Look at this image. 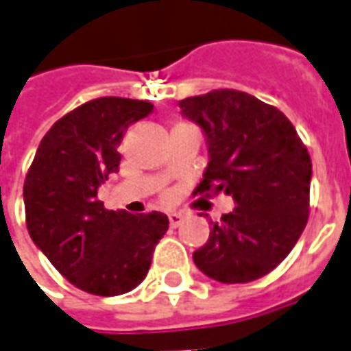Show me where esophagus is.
Here are the masks:
<instances>
[{
  "instance_id": "1",
  "label": "esophagus",
  "mask_w": 351,
  "mask_h": 351,
  "mask_svg": "<svg viewBox=\"0 0 351 351\" xmlns=\"http://www.w3.org/2000/svg\"><path fill=\"white\" fill-rule=\"evenodd\" d=\"M184 216L180 213H171L169 214V223H171V228H178L180 223H182Z\"/></svg>"
}]
</instances>
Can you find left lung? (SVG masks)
Masks as SVG:
<instances>
[{
	"instance_id": "8db88e82",
	"label": "left lung",
	"mask_w": 351,
	"mask_h": 351,
	"mask_svg": "<svg viewBox=\"0 0 351 351\" xmlns=\"http://www.w3.org/2000/svg\"><path fill=\"white\" fill-rule=\"evenodd\" d=\"M178 107L201 128L208 148L197 191H223L237 205L210 221V237L193 261L223 284L261 278L286 259L308 220L306 146L278 108L246 92L214 90Z\"/></svg>"
}]
</instances>
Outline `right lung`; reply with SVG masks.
<instances>
[{
  "instance_id": "add662e5",
  "label": "right lung",
  "mask_w": 351,
  "mask_h": 351,
  "mask_svg": "<svg viewBox=\"0 0 351 351\" xmlns=\"http://www.w3.org/2000/svg\"><path fill=\"white\" fill-rule=\"evenodd\" d=\"M152 103L125 97L88 101L43 137L24 182V206L35 246L65 278L88 293L112 297L137 287L169 229L161 213L105 210L97 190L122 156L130 123Z\"/></svg>"
}]
</instances>
